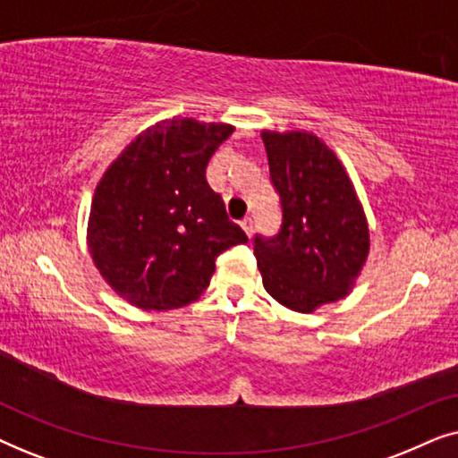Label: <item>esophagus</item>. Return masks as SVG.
I'll use <instances>...</instances> for the list:
<instances>
[{"label":"esophagus","mask_w":458,"mask_h":458,"mask_svg":"<svg viewBox=\"0 0 458 458\" xmlns=\"http://www.w3.org/2000/svg\"><path fill=\"white\" fill-rule=\"evenodd\" d=\"M242 229L243 231H246V235L250 237V235H252L254 233V221H252V216H246V218H242Z\"/></svg>","instance_id":"obj_1"}]
</instances>
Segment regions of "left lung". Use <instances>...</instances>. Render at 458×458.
Listing matches in <instances>:
<instances>
[{
	"mask_svg": "<svg viewBox=\"0 0 458 458\" xmlns=\"http://www.w3.org/2000/svg\"><path fill=\"white\" fill-rule=\"evenodd\" d=\"M281 225L254 235L262 284L287 309L312 312L346 296L369 254V227L342 162L312 133L265 131Z\"/></svg>",
	"mask_w": 458,
	"mask_h": 458,
	"instance_id": "1",
	"label": "left lung"
}]
</instances>
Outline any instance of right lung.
Listing matches in <instances>:
<instances>
[{
  "mask_svg": "<svg viewBox=\"0 0 458 458\" xmlns=\"http://www.w3.org/2000/svg\"><path fill=\"white\" fill-rule=\"evenodd\" d=\"M229 124L173 118L131 141L99 181L89 216L93 262L118 296L146 310L193 302L218 254L248 237L210 190L206 166Z\"/></svg>",
  "mask_w": 458,
  "mask_h": 458,
  "instance_id": "obj_1",
  "label": "right lung"
}]
</instances>
